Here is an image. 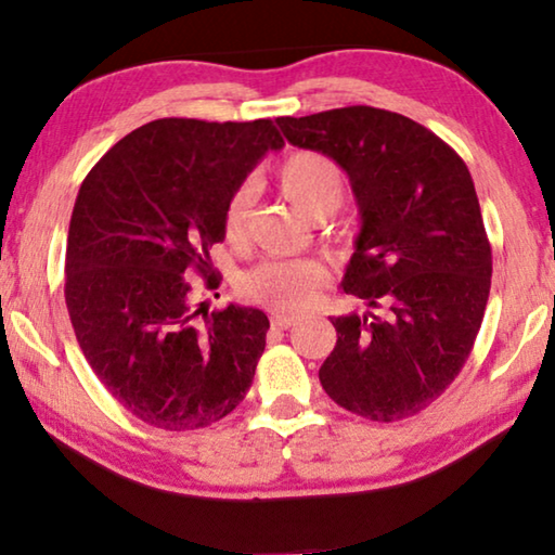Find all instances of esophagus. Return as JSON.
<instances>
[{
    "mask_svg": "<svg viewBox=\"0 0 555 555\" xmlns=\"http://www.w3.org/2000/svg\"><path fill=\"white\" fill-rule=\"evenodd\" d=\"M300 321V318L296 315H284V313H276L274 318H271V325L279 327V331H288L291 325H296Z\"/></svg>",
    "mask_w": 555,
    "mask_h": 555,
    "instance_id": "1",
    "label": "esophagus"
}]
</instances>
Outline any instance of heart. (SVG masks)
Segmentation results:
<instances>
[{
	"label": "heart",
	"instance_id": "1",
	"mask_svg": "<svg viewBox=\"0 0 555 555\" xmlns=\"http://www.w3.org/2000/svg\"><path fill=\"white\" fill-rule=\"evenodd\" d=\"M279 181L291 201L306 215L333 212L343 201L345 178L331 156L318 152H294L279 166ZM257 201V181H244L230 193L222 208V232L228 242L244 244L249 234L251 208ZM327 284V271L315 259H269L247 271L240 291L276 313H300Z\"/></svg>",
	"mask_w": 555,
	"mask_h": 555
}]
</instances>
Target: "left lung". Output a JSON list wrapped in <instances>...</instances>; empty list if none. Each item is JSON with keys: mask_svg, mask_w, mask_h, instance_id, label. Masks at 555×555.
<instances>
[{"mask_svg": "<svg viewBox=\"0 0 555 555\" xmlns=\"http://www.w3.org/2000/svg\"><path fill=\"white\" fill-rule=\"evenodd\" d=\"M294 146L331 156L350 176L362 228L345 294L364 315H337L321 384L357 416L399 421L448 389L480 333L492 249L467 166L443 139L367 105L279 117Z\"/></svg>", "mask_w": 555, "mask_h": 555, "instance_id": "8db88e82", "label": "left lung"}]
</instances>
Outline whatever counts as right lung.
Returning a JSON list of instances; mask_svg holds the SVG:
<instances>
[{"mask_svg":"<svg viewBox=\"0 0 555 555\" xmlns=\"http://www.w3.org/2000/svg\"><path fill=\"white\" fill-rule=\"evenodd\" d=\"M281 146L271 119H154L119 139L80 185L65 306L92 372L149 426H212L247 397L269 318L230 304L198 319L183 274L193 269L218 288L210 247L224 240V203Z\"/></svg>","mask_w":555,"mask_h":555,"instance_id":"1","label":"right lung"}]
</instances>
